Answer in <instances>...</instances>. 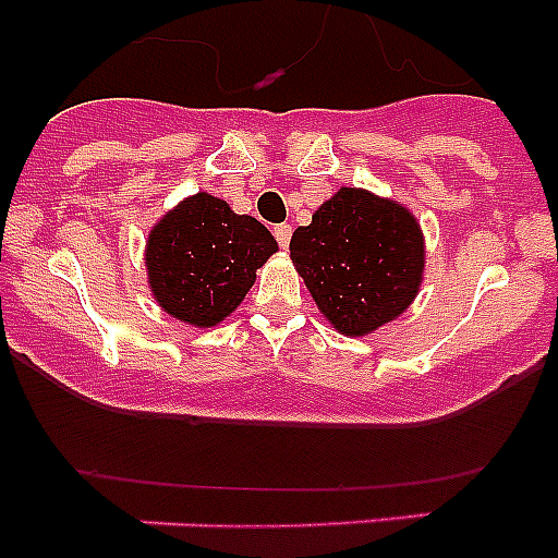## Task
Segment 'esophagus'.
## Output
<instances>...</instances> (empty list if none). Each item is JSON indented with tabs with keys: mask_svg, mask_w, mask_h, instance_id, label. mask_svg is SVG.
<instances>
[{
	"mask_svg": "<svg viewBox=\"0 0 558 558\" xmlns=\"http://www.w3.org/2000/svg\"><path fill=\"white\" fill-rule=\"evenodd\" d=\"M290 234H293V226H290V223H276L274 226L276 243L282 245V248H288V245H290Z\"/></svg>",
	"mask_w": 558,
	"mask_h": 558,
	"instance_id": "obj_1",
	"label": "esophagus"
}]
</instances>
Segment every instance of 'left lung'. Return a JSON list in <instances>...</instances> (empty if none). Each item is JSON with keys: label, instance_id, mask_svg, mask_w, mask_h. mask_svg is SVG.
<instances>
[{"label": "left lung", "instance_id": "1", "mask_svg": "<svg viewBox=\"0 0 558 558\" xmlns=\"http://www.w3.org/2000/svg\"><path fill=\"white\" fill-rule=\"evenodd\" d=\"M290 259L335 329L366 335L413 302L425 245L405 206L343 186L293 231Z\"/></svg>", "mask_w": 558, "mask_h": 558}]
</instances>
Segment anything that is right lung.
<instances>
[{"instance_id": "right-lung-1", "label": "right lung", "mask_w": 558, "mask_h": 558, "mask_svg": "<svg viewBox=\"0 0 558 558\" xmlns=\"http://www.w3.org/2000/svg\"><path fill=\"white\" fill-rule=\"evenodd\" d=\"M276 240L256 218L198 192L167 211L147 240L156 302L179 322L215 327L243 302Z\"/></svg>"}]
</instances>
